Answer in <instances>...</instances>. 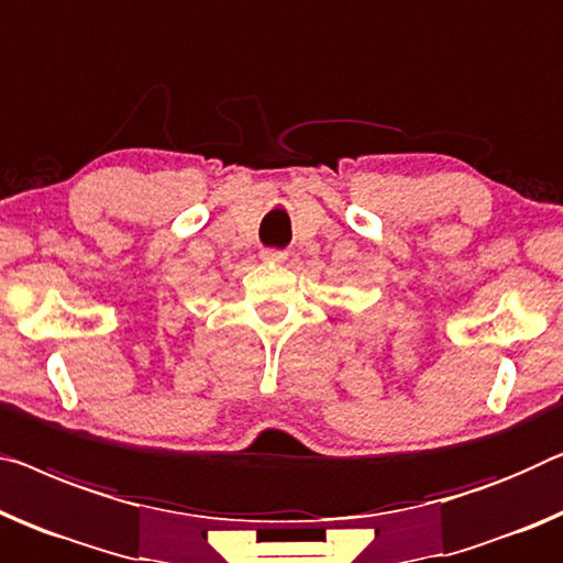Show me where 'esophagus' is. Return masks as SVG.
I'll use <instances>...</instances> for the list:
<instances>
[{"label": "esophagus", "instance_id": "1", "mask_svg": "<svg viewBox=\"0 0 563 563\" xmlns=\"http://www.w3.org/2000/svg\"><path fill=\"white\" fill-rule=\"evenodd\" d=\"M260 257H263L265 263H285L288 253H283V250H263V255Z\"/></svg>", "mask_w": 563, "mask_h": 563}]
</instances>
